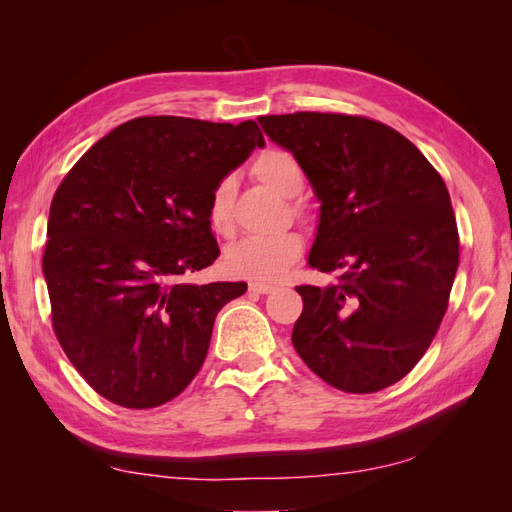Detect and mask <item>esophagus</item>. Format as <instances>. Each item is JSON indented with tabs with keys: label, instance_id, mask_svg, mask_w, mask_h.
I'll return each mask as SVG.
<instances>
[{
	"label": "esophagus",
	"instance_id": "1",
	"mask_svg": "<svg viewBox=\"0 0 512 512\" xmlns=\"http://www.w3.org/2000/svg\"><path fill=\"white\" fill-rule=\"evenodd\" d=\"M275 286L273 284H265V282H250V292H256V294H269L273 292Z\"/></svg>",
	"mask_w": 512,
	"mask_h": 512
}]
</instances>
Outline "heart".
Here are the masks:
<instances>
[{
    "label": "heart",
    "mask_w": 512,
    "mask_h": 512,
    "mask_svg": "<svg viewBox=\"0 0 512 512\" xmlns=\"http://www.w3.org/2000/svg\"><path fill=\"white\" fill-rule=\"evenodd\" d=\"M252 173L271 190L290 198V213L294 218H305V200L297 198L303 190L305 175L301 164L284 149H267L252 164ZM235 203V179L230 175L213 183L207 198V222L218 237H230L235 232L232 218ZM303 239L299 232L282 230L275 235H252L228 247L226 267L239 277H252L260 282H275L301 258Z\"/></svg>",
    "instance_id": "1"
}]
</instances>
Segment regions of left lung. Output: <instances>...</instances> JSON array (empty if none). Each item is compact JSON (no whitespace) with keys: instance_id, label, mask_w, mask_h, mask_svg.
Wrapping results in <instances>:
<instances>
[{"instance_id":"left-lung-1","label":"left lung","mask_w":512,"mask_h":512,"mask_svg":"<svg viewBox=\"0 0 512 512\" xmlns=\"http://www.w3.org/2000/svg\"><path fill=\"white\" fill-rule=\"evenodd\" d=\"M265 134L292 151L320 198L309 265L337 284L297 286L292 346L324 382L376 393L431 346L459 267L446 185L406 136L344 113L267 115Z\"/></svg>"}]
</instances>
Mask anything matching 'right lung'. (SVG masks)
I'll list each match as a JSON object with an SVG mask.
<instances>
[{
    "label": "right lung",
    "instance_id": "right-lung-1",
    "mask_svg": "<svg viewBox=\"0 0 512 512\" xmlns=\"http://www.w3.org/2000/svg\"><path fill=\"white\" fill-rule=\"evenodd\" d=\"M265 145L256 121L136 117L83 153L53 196L42 271L57 342L111 404L175 399L245 282L183 284L220 256L213 183Z\"/></svg>",
    "mask_w": 512,
    "mask_h": 512
}]
</instances>
